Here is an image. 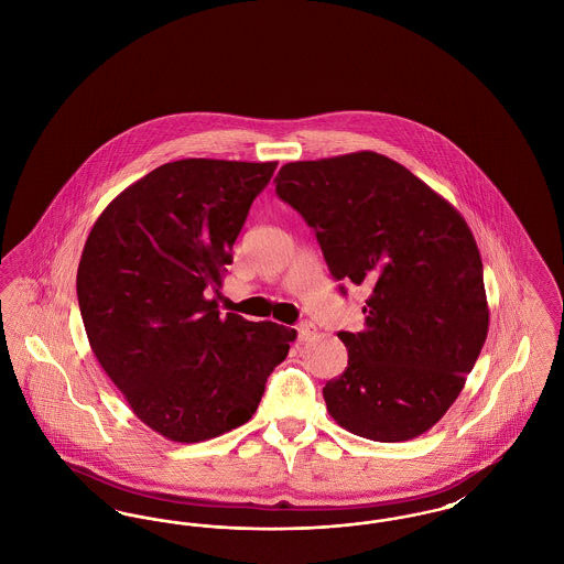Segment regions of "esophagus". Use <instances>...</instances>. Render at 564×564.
Listing matches in <instances>:
<instances>
[{
  "label": "esophagus",
  "instance_id": "34e87169",
  "mask_svg": "<svg viewBox=\"0 0 564 564\" xmlns=\"http://www.w3.org/2000/svg\"><path fill=\"white\" fill-rule=\"evenodd\" d=\"M295 329H297V340L300 343H306V340H311L317 334V327L311 322L297 323Z\"/></svg>",
  "mask_w": 564,
  "mask_h": 564
}]
</instances>
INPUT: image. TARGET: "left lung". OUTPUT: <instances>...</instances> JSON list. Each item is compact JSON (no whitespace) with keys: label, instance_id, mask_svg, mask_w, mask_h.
<instances>
[{"label":"left lung","instance_id":"8db88e82","mask_svg":"<svg viewBox=\"0 0 564 564\" xmlns=\"http://www.w3.org/2000/svg\"><path fill=\"white\" fill-rule=\"evenodd\" d=\"M274 182L315 230L332 276L370 292L366 327L338 334L349 366L323 387L327 412L375 442L431 430L488 334L482 258L467 221L376 152L288 162Z\"/></svg>","mask_w":564,"mask_h":564}]
</instances>
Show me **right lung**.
<instances>
[{"mask_svg": "<svg viewBox=\"0 0 564 564\" xmlns=\"http://www.w3.org/2000/svg\"><path fill=\"white\" fill-rule=\"evenodd\" d=\"M276 162H166L95 221L78 267L90 349L137 419L194 444L247 423L295 329L219 315L232 245Z\"/></svg>", "mask_w": 564, "mask_h": 564, "instance_id": "right-lung-1", "label": "right lung"}]
</instances>
